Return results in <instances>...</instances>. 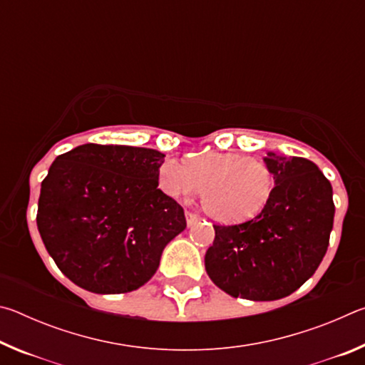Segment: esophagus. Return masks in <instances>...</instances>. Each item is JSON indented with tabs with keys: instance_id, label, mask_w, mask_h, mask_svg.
Here are the masks:
<instances>
[{
	"instance_id": "1",
	"label": "esophagus",
	"mask_w": 365,
	"mask_h": 365,
	"mask_svg": "<svg viewBox=\"0 0 365 365\" xmlns=\"http://www.w3.org/2000/svg\"><path fill=\"white\" fill-rule=\"evenodd\" d=\"M202 219L201 217H197L196 214H191V212H187V224H188V227H191V225H196V224H200Z\"/></svg>"
}]
</instances>
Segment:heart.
<instances>
[{
	"label": "heart",
	"mask_w": 365,
	"mask_h": 365,
	"mask_svg": "<svg viewBox=\"0 0 365 365\" xmlns=\"http://www.w3.org/2000/svg\"><path fill=\"white\" fill-rule=\"evenodd\" d=\"M159 188L170 197L202 196L212 219L245 222L256 217L274 191V174L264 159L240 153L207 151L187 164L165 159L158 172Z\"/></svg>",
	"instance_id": "b5f03b06"
}]
</instances>
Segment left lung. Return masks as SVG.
Listing matches in <instances>:
<instances>
[{
    "instance_id": "8db88e82",
    "label": "left lung",
    "mask_w": 365,
    "mask_h": 365,
    "mask_svg": "<svg viewBox=\"0 0 365 365\" xmlns=\"http://www.w3.org/2000/svg\"><path fill=\"white\" fill-rule=\"evenodd\" d=\"M264 160L275 180L267 206L240 224H215L206 251L209 279L233 298H285L311 279L329 248L335 205L327 177L304 158L269 153Z\"/></svg>"
}]
</instances>
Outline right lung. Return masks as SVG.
<instances>
[{
  "label": "right lung",
  "instance_id": "add662e5",
  "mask_svg": "<svg viewBox=\"0 0 365 365\" xmlns=\"http://www.w3.org/2000/svg\"><path fill=\"white\" fill-rule=\"evenodd\" d=\"M165 154L82 145L56 158L41 182L36 225L59 270L91 293L133 292L187 227L183 207L158 188Z\"/></svg>",
  "mask_w": 365,
  "mask_h": 365
}]
</instances>
